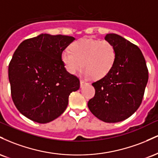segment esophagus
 Returning a JSON list of instances; mask_svg holds the SVG:
<instances>
[{"label":"esophagus","mask_w":158,"mask_h":158,"mask_svg":"<svg viewBox=\"0 0 158 158\" xmlns=\"http://www.w3.org/2000/svg\"><path fill=\"white\" fill-rule=\"evenodd\" d=\"M87 84H88V83L85 82V81H83V80H80V87H81V88H82V87L84 86V85H87Z\"/></svg>","instance_id":"obj_1"}]
</instances>
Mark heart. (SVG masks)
I'll return each instance as SVG.
<instances>
[{
  "label": "heart",
  "instance_id": "1",
  "mask_svg": "<svg viewBox=\"0 0 158 158\" xmlns=\"http://www.w3.org/2000/svg\"><path fill=\"white\" fill-rule=\"evenodd\" d=\"M70 49L63 50L61 55L65 69L69 73L75 74L82 64L81 75L86 79L104 77L115 62V48L106 40L83 38L72 43Z\"/></svg>",
  "mask_w": 158,
  "mask_h": 158
}]
</instances>
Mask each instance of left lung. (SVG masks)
Here are the masks:
<instances>
[{
    "mask_svg": "<svg viewBox=\"0 0 158 158\" xmlns=\"http://www.w3.org/2000/svg\"><path fill=\"white\" fill-rule=\"evenodd\" d=\"M105 39L115 48V62L109 73L92 84L96 94L88 106L103 122L118 123L131 117L140 106L148 82V69L135 44L114 33L107 34Z\"/></svg>",
    "mask_w": 158,
    "mask_h": 158,
    "instance_id": "1",
    "label": "left lung"
}]
</instances>
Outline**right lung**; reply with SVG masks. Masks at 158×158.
I'll use <instances>...</instances> for the list:
<instances>
[{
    "mask_svg": "<svg viewBox=\"0 0 158 158\" xmlns=\"http://www.w3.org/2000/svg\"><path fill=\"white\" fill-rule=\"evenodd\" d=\"M72 36L42 33L22 41L9 64L12 100L21 114L39 123L59 117L68 97L79 89V80L69 73L61 59Z\"/></svg>",
    "mask_w": 158,
    "mask_h": 158,
    "instance_id": "add662e5",
    "label": "right lung"
}]
</instances>
